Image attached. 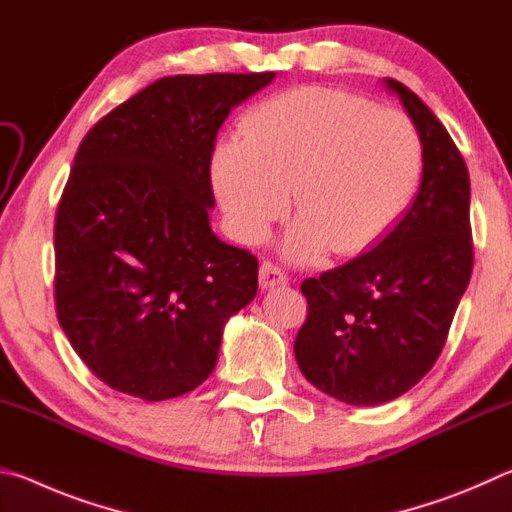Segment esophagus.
<instances>
[{"mask_svg":"<svg viewBox=\"0 0 512 512\" xmlns=\"http://www.w3.org/2000/svg\"><path fill=\"white\" fill-rule=\"evenodd\" d=\"M289 277L287 273L282 271V268H277L271 262H264L259 266V287L262 289H275V287H282V284H287Z\"/></svg>","mask_w":512,"mask_h":512,"instance_id":"1","label":"esophagus"}]
</instances>
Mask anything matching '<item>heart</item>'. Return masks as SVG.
<instances>
[{
  "label": "heart",
  "mask_w": 512,
  "mask_h": 512,
  "mask_svg": "<svg viewBox=\"0 0 512 512\" xmlns=\"http://www.w3.org/2000/svg\"><path fill=\"white\" fill-rule=\"evenodd\" d=\"M422 173V137L404 112L329 88L259 103L241 137H225L212 155L214 194L246 244L282 219L293 187L300 221L282 250L298 264L327 248L359 255L375 246L415 201Z\"/></svg>",
  "instance_id": "1"
}]
</instances>
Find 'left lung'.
Instances as JSON below:
<instances>
[{
    "label": "left lung",
    "mask_w": 512,
    "mask_h": 512,
    "mask_svg": "<svg viewBox=\"0 0 512 512\" xmlns=\"http://www.w3.org/2000/svg\"><path fill=\"white\" fill-rule=\"evenodd\" d=\"M381 83L422 137V185L375 248L302 282L309 314L293 345L309 384L352 406L391 402L427 375L474 262L463 155L418 94Z\"/></svg>",
    "instance_id": "8db88e82"
}]
</instances>
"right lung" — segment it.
I'll return each mask as SVG.
<instances>
[{
    "mask_svg": "<svg viewBox=\"0 0 512 512\" xmlns=\"http://www.w3.org/2000/svg\"><path fill=\"white\" fill-rule=\"evenodd\" d=\"M275 79L164 76L85 135L56 214V309L94 375L160 402L212 375L257 259L212 232L210 162L230 110Z\"/></svg>",
    "mask_w": 512,
    "mask_h": 512,
    "instance_id": "obj_1",
    "label": "right lung"
}]
</instances>
